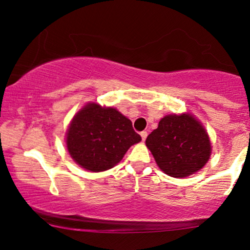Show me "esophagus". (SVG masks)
<instances>
[{
  "instance_id": "esophagus-1",
  "label": "esophagus",
  "mask_w": 250,
  "mask_h": 250,
  "mask_svg": "<svg viewBox=\"0 0 250 250\" xmlns=\"http://www.w3.org/2000/svg\"><path fill=\"white\" fill-rule=\"evenodd\" d=\"M141 137H142V141H146V139H147V135H148V133L147 131H141Z\"/></svg>"
}]
</instances>
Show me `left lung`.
Wrapping results in <instances>:
<instances>
[{
  "mask_svg": "<svg viewBox=\"0 0 250 250\" xmlns=\"http://www.w3.org/2000/svg\"><path fill=\"white\" fill-rule=\"evenodd\" d=\"M146 146L163 173L176 179L199 171L211 155L210 137L190 113L162 117L159 127L148 135Z\"/></svg>",
  "mask_w": 250,
  "mask_h": 250,
  "instance_id": "obj_1",
  "label": "left lung"
}]
</instances>
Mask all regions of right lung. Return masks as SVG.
Wrapping results in <instances>:
<instances>
[{
  "label": "right lung",
  "instance_id": "obj_1",
  "mask_svg": "<svg viewBox=\"0 0 250 250\" xmlns=\"http://www.w3.org/2000/svg\"><path fill=\"white\" fill-rule=\"evenodd\" d=\"M141 141L131 121L116 108L88 102L74 115L65 133L71 159L91 173L115 167L131 146Z\"/></svg>",
  "mask_w": 250,
  "mask_h": 250
}]
</instances>
